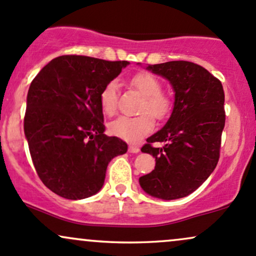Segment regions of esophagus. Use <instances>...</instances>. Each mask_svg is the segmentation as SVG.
Returning a JSON list of instances; mask_svg holds the SVG:
<instances>
[{"label":"esophagus","instance_id":"obj_1","mask_svg":"<svg viewBox=\"0 0 256 256\" xmlns=\"http://www.w3.org/2000/svg\"><path fill=\"white\" fill-rule=\"evenodd\" d=\"M128 151L130 152V154H139V152H140V148H138L136 145H129Z\"/></svg>","mask_w":256,"mask_h":256}]
</instances>
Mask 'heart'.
I'll use <instances>...</instances> for the list:
<instances>
[{
    "label": "heart",
    "mask_w": 256,
    "mask_h": 256,
    "mask_svg": "<svg viewBox=\"0 0 256 256\" xmlns=\"http://www.w3.org/2000/svg\"><path fill=\"white\" fill-rule=\"evenodd\" d=\"M129 84L144 96V102L140 108L142 112L150 113L152 117L157 120L164 118L169 114L170 100L160 93L162 84L156 76L148 72H139L132 77ZM117 96L118 84L116 81L108 82L100 93V106L105 114L111 116L116 112ZM150 115L142 114L136 117L120 116L110 123V133L128 142H139L144 136L150 134L154 129V120Z\"/></svg>",
    "instance_id": "obj_1"
}]
</instances>
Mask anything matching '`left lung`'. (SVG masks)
<instances>
[{
  "label": "left lung",
  "mask_w": 256,
  "mask_h": 256,
  "mask_svg": "<svg viewBox=\"0 0 256 256\" xmlns=\"http://www.w3.org/2000/svg\"><path fill=\"white\" fill-rule=\"evenodd\" d=\"M146 70L162 76L174 92V106L166 124L142 151L154 157L151 173L139 178L142 188L164 200L188 196L213 173L219 160L225 127L222 84L202 66L190 62L148 65ZM152 142H164L154 148Z\"/></svg>",
  "instance_id": "left-lung-1"
}]
</instances>
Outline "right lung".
Segmentation results:
<instances>
[{
	"instance_id": "obj_1",
	"label": "right lung",
	"mask_w": 256,
	"mask_h": 256,
	"mask_svg": "<svg viewBox=\"0 0 256 256\" xmlns=\"http://www.w3.org/2000/svg\"><path fill=\"white\" fill-rule=\"evenodd\" d=\"M128 62L84 56L50 60L31 82L24 133L42 182L66 200L102 190L108 164L128 146L104 134L100 93Z\"/></svg>"
}]
</instances>
